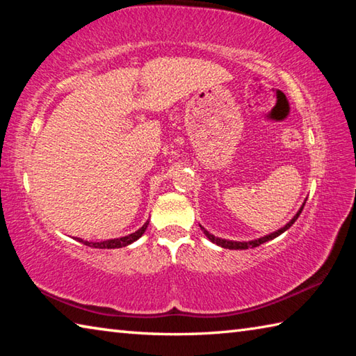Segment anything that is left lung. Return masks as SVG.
Returning <instances> with one entry per match:
<instances>
[{
  "mask_svg": "<svg viewBox=\"0 0 356 356\" xmlns=\"http://www.w3.org/2000/svg\"><path fill=\"white\" fill-rule=\"evenodd\" d=\"M303 207H305V202H303V206L300 207L297 215H295L293 218H292L291 221H289L284 227H281V229H278V231H275L273 234H268V236H265V237H261V238H257V240H251V242H232V240H225V238H220V237L212 236V234H209L202 226H201V229L204 231V234H206V237L210 240V242L216 243L218 246H221V248H227V250H248V248H256V246L262 245V243H265V242H268V240H273V238H276L278 236H281L282 232H286L287 229L291 227L295 221H297V218L300 216V213H301V210H303Z\"/></svg>",
  "mask_w": 356,
  "mask_h": 356,
  "instance_id": "1",
  "label": "left lung"
}]
</instances>
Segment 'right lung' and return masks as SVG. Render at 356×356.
Returning a JSON list of instances; mask_svg holds the SVG:
<instances>
[{"label":"right lung","instance_id":"right-lung-1","mask_svg":"<svg viewBox=\"0 0 356 356\" xmlns=\"http://www.w3.org/2000/svg\"><path fill=\"white\" fill-rule=\"evenodd\" d=\"M149 222H144L143 227L138 229L134 234H130V236H125V237H119V238H111V240H105V242H86V240H81L78 238V242H81L83 245L86 246H91V248H102V250H111V248H122V246H127L130 243H134L135 240L140 238L144 231L147 229Z\"/></svg>","mask_w":356,"mask_h":356}]
</instances>
